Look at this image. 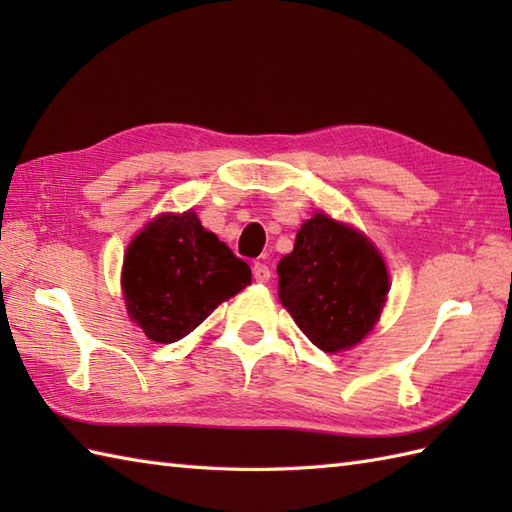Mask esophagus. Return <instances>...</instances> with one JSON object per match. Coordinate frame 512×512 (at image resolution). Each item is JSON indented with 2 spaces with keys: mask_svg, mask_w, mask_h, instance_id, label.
Returning a JSON list of instances; mask_svg holds the SVG:
<instances>
[{
  "mask_svg": "<svg viewBox=\"0 0 512 512\" xmlns=\"http://www.w3.org/2000/svg\"><path fill=\"white\" fill-rule=\"evenodd\" d=\"M253 277H255L257 284H266V281L270 279V268L266 264H262V262H257L253 266Z\"/></svg>",
  "mask_w": 512,
  "mask_h": 512,
  "instance_id": "1",
  "label": "esophagus"
}]
</instances>
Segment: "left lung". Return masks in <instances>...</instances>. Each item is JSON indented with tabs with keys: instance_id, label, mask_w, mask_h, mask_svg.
Returning a JSON list of instances; mask_svg holds the SVG:
<instances>
[{
	"instance_id": "left-lung-1",
	"label": "left lung",
	"mask_w": 512,
	"mask_h": 512,
	"mask_svg": "<svg viewBox=\"0 0 512 512\" xmlns=\"http://www.w3.org/2000/svg\"><path fill=\"white\" fill-rule=\"evenodd\" d=\"M279 299L323 352L365 339L389 290L383 257L363 233L317 213L299 228L295 250L277 266Z\"/></svg>"
}]
</instances>
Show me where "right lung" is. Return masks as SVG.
<instances>
[{
    "mask_svg": "<svg viewBox=\"0 0 512 512\" xmlns=\"http://www.w3.org/2000/svg\"><path fill=\"white\" fill-rule=\"evenodd\" d=\"M250 284V268L200 224L160 215L127 248L123 290L129 317L156 343H176Z\"/></svg>",
    "mask_w": 512,
    "mask_h": 512,
    "instance_id": "obj_1",
    "label": "right lung"
}]
</instances>
